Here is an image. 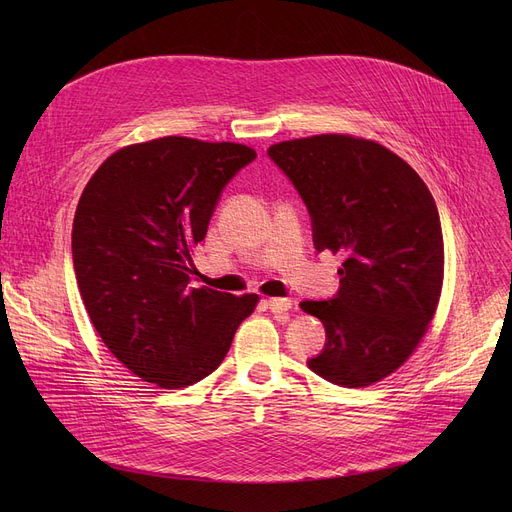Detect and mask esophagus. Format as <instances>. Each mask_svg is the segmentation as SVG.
<instances>
[{
  "label": "esophagus",
  "mask_w": 512,
  "mask_h": 512,
  "mask_svg": "<svg viewBox=\"0 0 512 512\" xmlns=\"http://www.w3.org/2000/svg\"><path fill=\"white\" fill-rule=\"evenodd\" d=\"M265 305L270 307L272 313L282 315V313H286L292 307V301L290 299H270V301H265Z\"/></svg>",
  "instance_id": "obj_1"
}]
</instances>
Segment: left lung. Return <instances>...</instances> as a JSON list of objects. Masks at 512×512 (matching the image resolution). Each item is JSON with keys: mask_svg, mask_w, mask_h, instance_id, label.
Wrapping results in <instances>:
<instances>
[{"mask_svg": "<svg viewBox=\"0 0 512 512\" xmlns=\"http://www.w3.org/2000/svg\"><path fill=\"white\" fill-rule=\"evenodd\" d=\"M267 155L301 195L315 249L344 255L334 297L301 303L326 328L309 369L342 388L384 380L440 301L444 238L432 193L405 159L346 134L284 141Z\"/></svg>", "mask_w": 512, "mask_h": 512, "instance_id": "left-lung-1", "label": "left lung"}]
</instances>
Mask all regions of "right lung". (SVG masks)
<instances>
[{
    "mask_svg": "<svg viewBox=\"0 0 512 512\" xmlns=\"http://www.w3.org/2000/svg\"><path fill=\"white\" fill-rule=\"evenodd\" d=\"M247 145L164 137L107 157L72 226L80 297L110 353L141 380L186 388L220 367L257 294L191 286V251Z\"/></svg>",
    "mask_w": 512,
    "mask_h": 512,
    "instance_id": "obj_1",
    "label": "right lung"
}]
</instances>
